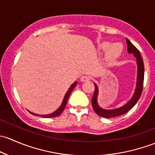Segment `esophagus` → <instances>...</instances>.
<instances>
[{"instance_id": "1", "label": "esophagus", "mask_w": 155, "mask_h": 155, "mask_svg": "<svg viewBox=\"0 0 155 155\" xmlns=\"http://www.w3.org/2000/svg\"><path fill=\"white\" fill-rule=\"evenodd\" d=\"M89 81V77L87 75H83L82 77L81 78V82H87V81Z\"/></svg>"}]
</instances>
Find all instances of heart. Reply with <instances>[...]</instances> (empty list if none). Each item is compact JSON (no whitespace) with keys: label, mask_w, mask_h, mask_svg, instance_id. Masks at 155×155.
I'll use <instances>...</instances> for the list:
<instances>
[{"label":"heart","mask_w":155,"mask_h":155,"mask_svg":"<svg viewBox=\"0 0 155 155\" xmlns=\"http://www.w3.org/2000/svg\"><path fill=\"white\" fill-rule=\"evenodd\" d=\"M98 49L100 51H106V58L108 60H115L119 58L123 51V45L120 42H116L110 45V42H102L98 45Z\"/></svg>","instance_id":"b5f03b06"}]
</instances>
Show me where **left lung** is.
<instances>
[{"label": "left lung", "mask_w": 155, "mask_h": 155, "mask_svg": "<svg viewBox=\"0 0 155 155\" xmlns=\"http://www.w3.org/2000/svg\"><path fill=\"white\" fill-rule=\"evenodd\" d=\"M126 42H127V52L129 54H133L135 58L137 59V78L135 92L130 101L127 102V104H125L124 106L114 110H104L103 108L100 107L99 105H98V101H97V98H98V88L96 84H94L95 89L92 98V105L95 112L101 117L107 118L108 119V118L116 117V116L125 114L136 104L137 102L140 99L142 92H143V81H144V64H143L141 54H140L138 49L127 39H126Z\"/></svg>", "instance_id": "obj_1"}]
</instances>
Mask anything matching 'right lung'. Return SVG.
<instances>
[{"label": "right lung", "mask_w": 155, "mask_h": 155, "mask_svg": "<svg viewBox=\"0 0 155 155\" xmlns=\"http://www.w3.org/2000/svg\"><path fill=\"white\" fill-rule=\"evenodd\" d=\"M76 85H77V82H76V81L74 83V84H71V86L70 87V88L68 89V91H67V92H66V95H65L64 98H63V103H62L61 106H60V107H59L58 109L57 110L54 111V113H50V114H47V115H39V114H36V113H33L32 112H30V111H29V112L31 113V114L35 115V116H40L43 118H53V117H57V116H60V115L62 113H63V111L64 110L65 107H66V105L67 104V101H68V97H69L70 94H71V91H72L73 89L75 87Z\"/></svg>", "instance_id": "obj_1"}]
</instances>
